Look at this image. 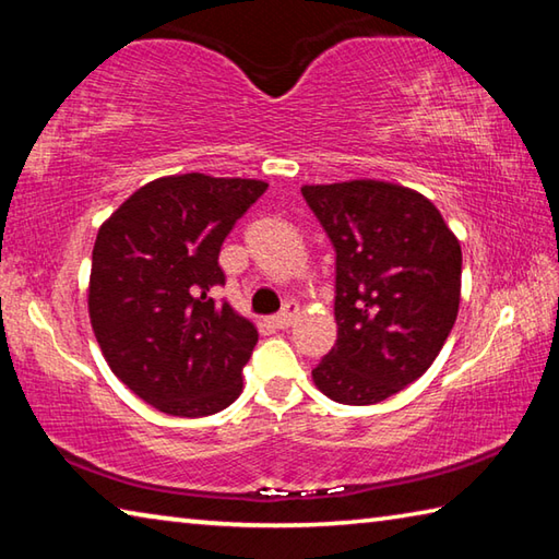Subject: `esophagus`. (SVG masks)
Wrapping results in <instances>:
<instances>
[{
  "label": "esophagus",
  "instance_id": "esophagus-1",
  "mask_svg": "<svg viewBox=\"0 0 559 559\" xmlns=\"http://www.w3.org/2000/svg\"><path fill=\"white\" fill-rule=\"evenodd\" d=\"M298 316H300L298 302H288V306L283 308L278 316H273V318H271V323H273V328L286 330V328H290L293 323H296V318H298Z\"/></svg>",
  "mask_w": 559,
  "mask_h": 559
}]
</instances>
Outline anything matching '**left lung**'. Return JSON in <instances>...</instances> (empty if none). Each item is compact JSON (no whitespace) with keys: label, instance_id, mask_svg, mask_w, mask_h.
<instances>
[{"label":"left lung","instance_id":"obj_1","mask_svg":"<svg viewBox=\"0 0 559 559\" xmlns=\"http://www.w3.org/2000/svg\"><path fill=\"white\" fill-rule=\"evenodd\" d=\"M335 246V347L313 382L340 404H377L429 370L459 316L461 243L427 197L380 179L306 185Z\"/></svg>","mask_w":559,"mask_h":559}]
</instances>
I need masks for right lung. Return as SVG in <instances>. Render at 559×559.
<instances>
[{"label":"right lung","mask_w":559,"mask_h":559,"mask_svg":"<svg viewBox=\"0 0 559 559\" xmlns=\"http://www.w3.org/2000/svg\"><path fill=\"white\" fill-rule=\"evenodd\" d=\"M266 182L202 173L132 192L93 246L88 313L112 374L173 416H210L241 394L259 333L212 290L219 251Z\"/></svg>","instance_id":"add662e5"}]
</instances>
